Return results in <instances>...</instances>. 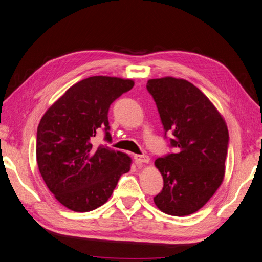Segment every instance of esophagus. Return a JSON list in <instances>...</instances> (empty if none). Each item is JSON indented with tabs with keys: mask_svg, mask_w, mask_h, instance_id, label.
Returning a JSON list of instances; mask_svg holds the SVG:
<instances>
[{
	"mask_svg": "<svg viewBox=\"0 0 262 262\" xmlns=\"http://www.w3.org/2000/svg\"><path fill=\"white\" fill-rule=\"evenodd\" d=\"M134 160L138 165H143V164H147L149 162V157L147 155H134Z\"/></svg>",
	"mask_w": 262,
	"mask_h": 262,
	"instance_id": "1",
	"label": "esophagus"
}]
</instances>
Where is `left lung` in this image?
<instances>
[{"label": "left lung", "mask_w": 262, "mask_h": 262, "mask_svg": "<svg viewBox=\"0 0 262 262\" xmlns=\"http://www.w3.org/2000/svg\"><path fill=\"white\" fill-rule=\"evenodd\" d=\"M164 132L174 153L159 157L155 166L164 186L154 198L162 212L184 216L199 211L221 185L228 155L226 121L202 91L184 79H149Z\"/></svg>", "instance_id": "obj_1"}]
</instances>
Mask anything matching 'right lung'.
<instances>
[{"mask_svg": "<svg viewBox=\"0 0 262 262\" xmlns=\"http://www.w3.org/2000/svg\"><path fill=\"white\" fill-rule=\"evenodd\" d=\"M134 87L130 79L95 76L77 82L48 109L36 132V162L60 203L75 212L99 208L112 196L132 160L107 146L94 147L99 128L112 141L108 111Z\"/></svg>", "mask_w": 262, "mask_h": 262, "instance_id": "1", "label": "right lung"}]
</instances>
